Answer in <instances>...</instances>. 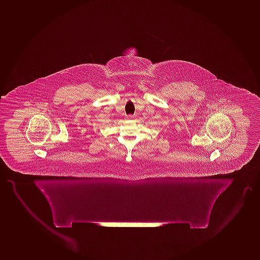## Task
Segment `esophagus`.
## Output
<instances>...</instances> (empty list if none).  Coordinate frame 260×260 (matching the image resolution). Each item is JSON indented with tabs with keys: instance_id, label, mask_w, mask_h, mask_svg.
Masks as SVG:
<instances>
[{
	"instance_id": "esophagus-1",
	"label": "esophagus",
	"mask_w": 260,
	"mask_h": 260,
	"mask_svg": "<svg viewBox=\"0 0 260 260\" xmlns=\"http://www.w3.org/2000/svg\"><path fill=\"white\" fill-rule=\"evenodd\" d=\"M133 117V115H127L126 118L127 119H131Z\"/></svg>"
}]
</instances>
